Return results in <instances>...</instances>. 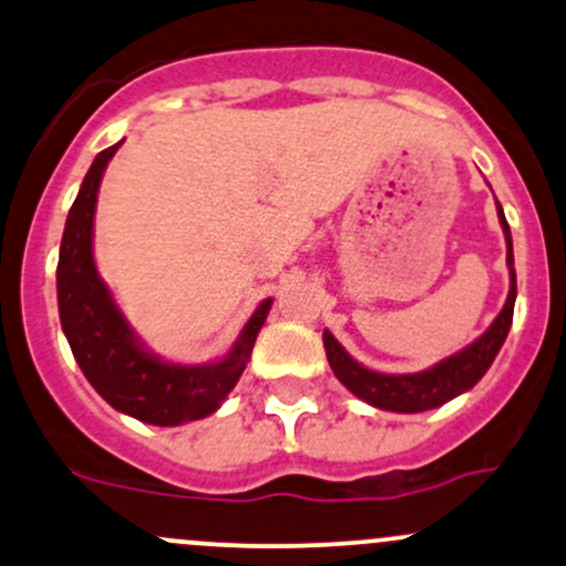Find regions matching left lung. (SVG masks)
Returning <instances> with one entry per match:
<instances>
[{
    "label": "left lung",
    "instance_id": "1",
    "mask_svg": "<svg viewBox=\"0 0 566 566\" xmlns=\"http://www.w3.org/2000/svg\"><path fill=\"white\" fill-rule=\"evenodd\" d=\"M496 217H500L502 233H505L507 244V269H511V293H507L505 306L496 314L486 333L475 338L468 349L451 354V357L440 359L430 370H419V374H378V370L365 368L352 357L338 340L333 338L331 331L322 333L325 340L327 363H331L335 378L365 400L368 406L381 408V411L395 413H421L430 408L443 406V402L454 400L457 395L473 389L481 381L483 374L492 368L494 357L500 354L505 344L507 331L513 325V306H515V269H513V239L511 226H507L505 212H502L500 201H496Z\"/></svg>",
    "mask_w": 566,
    "mask_h": 566
}]
</instances>
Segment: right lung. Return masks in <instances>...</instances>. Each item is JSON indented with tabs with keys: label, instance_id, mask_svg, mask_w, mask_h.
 Wrapping results in <instances>:
<instances>
[{
	"label": "right lung",
	"instance_id": "right-lung-1",
	"mask_svg": "<svg viewBox=\"0 0 566 566\" xmlns=\"http://www.w3.org/2000/svg\"><path fill=\"white\" fill-rule=\"evenodd\" d=\"M120 145L123 142H117L96 155L66 217L55 271L61 327L80 370L115 411L134 416L145 424L177 427L203 419L222 406L244 374L254 338L273 301L265 297L254 308L231 352L207 365L166 363L136 338L93 263V214L98 185Z\"/></svg>",
	"mask_w": 566,
	"mask_h": 566
}]
</instances>
